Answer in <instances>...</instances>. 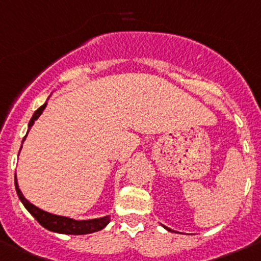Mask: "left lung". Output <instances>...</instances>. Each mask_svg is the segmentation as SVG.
I'll return each instance as SVG.
<instances>
[{
	"label": "left lung",
	"mask_w": 261,
	"mask_h": 261,
	"mask_svg": "<svg viewBox=\"0 0 261 261\" xmlns=\"http://www.w3.org/2000/svg\"><path fill=\"white\" fill-rule=\"evenodd\" d=\"M163 227H164V228H165V229H168V230H170V232H174V230H172V229H170V228H168V227H165V225H163Z\"/></svg>",
	"instance_id": "obj_1"
}]
</instances>
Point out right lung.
<instances>
[{
    "label": "right lung",
    "mask_w": 261,
    "mask_h": 261,
    "mask_svg": "<svg viewBox=\"0 0 261 261\" xmlns=\"http://www.w3.org/2000/svg\"><path fill=\"white\" fill-rule=\"evenodd\" d=\"M47 102L43 103L39 109H37L36 113L32 116L31 121L28 124V132L31 130V128L33 126L34 121L39 118V115L42 114V111L46 108ZM27 132V135H28ZM27 136L23 138V142L25 141ZM21 150V148H20ZM15 188H16V193L20 198V201L23 202V205L25 206V209L36 218L37 222L44 227L46 229L52 230V232L56 233H64V234H88V233L97 232V230L103 229L106 225L110 222V215H106V217L97 218V219H89V220H75L71 219V218L66 217H60V215H55L51 213H47L44 210L39 209V207L34 206L33 203L29 202L24 195L21 193L19 185H17L16 180V174H15Z\"/></svg>",
    "instance_id": "obj_1"
}]
</instances>
